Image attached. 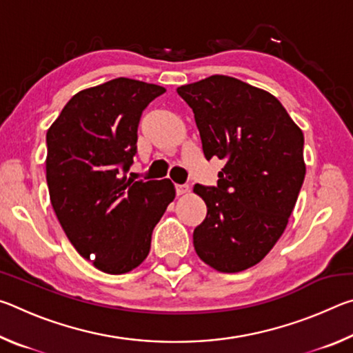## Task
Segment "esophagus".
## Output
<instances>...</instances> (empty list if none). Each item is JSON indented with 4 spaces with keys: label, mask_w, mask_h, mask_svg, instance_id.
I'll return each mask as SVG.
<instances>
[{
    "label": "esophagus",
    "mask_w": 353,
    "mask_h": 353,
    "mask_svg": "<svg viewBox=\"0 0 353 353\" xmlns=\"http://www.w3.org/2000/svg\"><path fill=\"white\" fill-rule=\"evenodd\" d=\"M176 191H177V194L181 196V194H185V193H188L190 191V187L188 185H176Z\"/></svg>",
    "instance_id": "1"
}]
</instances>
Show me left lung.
I'll return each instance as SVG.
<instances>
[{"label": "left lung", "instance_id": "8db88e82", "mask_svg": "<svg viewBox=\"0 0 353 353\" xmlns=\"http://www.w3.org/2000/svg\"><path fill=\"white\" fill-rule=\"evenodd\" d=\"M177 93L193 109L207 160H225L218 187L193 188L207 205L194 250L219 272L244 271L286 229L305 177L303 134L276 97L235 77L214 74Z\"/></svg>", "mask_w": 353, "mask_h": 353}]
</instances>
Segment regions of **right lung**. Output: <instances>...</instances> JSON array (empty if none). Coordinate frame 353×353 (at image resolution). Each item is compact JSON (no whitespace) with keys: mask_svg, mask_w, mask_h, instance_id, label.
Instances as JSON below:
<instances>
[{"mask_svg":"<svg viewBox=\"0 0 353 353\" xmlns=\"http://www.w3.org/2000/svg\"><path fill=\"white\" fill-rule=\"evenodd\" d=\"M166 90L118 77L76 93L46 132V182L65 235L107 274L140 266L155 224L176 198L170 179L126 176L145 107Z\"/></svg>","mask_w":353,"mask_h":353,"instance_id":"add662e5","label":"right lung"}]
</instances>
